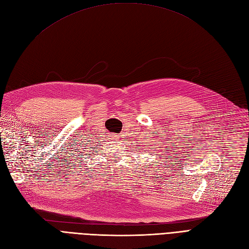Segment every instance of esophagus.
Masks as SVG:
<instances>
[{"label": "esophagus", "mask_w": 249, "mask_h": 249, "mask_svg": "<svg viewBox=\"0 0 249 249\" xmlns=\"http://www.w3.org/2000/svg\"><path fill=\"white\" fill-rule=\"evenodd\" d=\"M113 137H116V136H113Z\"/></svg>", "instance_id": "esophagus-1"}]
</instances>
